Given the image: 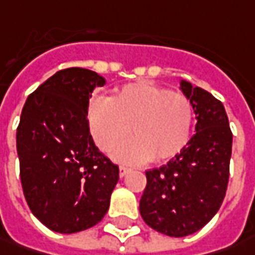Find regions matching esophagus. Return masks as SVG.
Returning a JSON list of instances; mask_svg holds the SVG:
<instances>
[{"label": "esophagus", "mask_w": 255, "mask_h": 255, "mask_svg": "<svg viewBox=\"0 0 255 255\" xmlns=\"http://www.w3.org/2000/svg\"><path fill=\"white\" fill-rule=\"evenodd\" d=\"M129 172H131V169L127 168V166H123V165L120 166V176H121V178H123V176H126V175H128Z\"/></svg>", "instance_id": "obj_1"}]
</instances>
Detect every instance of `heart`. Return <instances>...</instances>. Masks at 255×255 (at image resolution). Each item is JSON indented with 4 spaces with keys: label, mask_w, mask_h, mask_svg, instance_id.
Instances as JSON below:
<instances>
[{
    "label": "heart",
    "mask_w": 255,
    "mask_h": 255,
    "mask_svg": "<svg viewBox=\"0 0 255 255\" xmlns=\"http://www.w3.org/2000/svg\"><path fill=\"white\" fill-rule=\"evenodd\" d=\"M93 139L110 152L129 135L114 156L128 163H162L179 155L189 144L195 109L186 94L151 82L131 83L110 100L97 97L87 109Z\"/></svg>",
    "instance_id": "obj_1"
}]
</instances>
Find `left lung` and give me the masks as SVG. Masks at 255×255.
<instances>
[{
	"label": "left lung",
	"mask_w": 255,
	"mask_h": 255,
	"mask_svg": "<svg viewBox=\"0 0 255 255\" xmlns=\"http://www.w3.org/2000/svg\"><path fill=\"white\" fill-rule=\"evenodd\" d=\"M196 114V134L185 149L161 168L145 172L139 200L144 222L169 237L200 230L220 209L230 175L233 134L222 101L182 82Z\"/></svg>",
	"instance_id": "obj_1"
}]
</instances>
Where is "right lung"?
Returning <instances> with one entry per match:
<instances>
[{"instance_id":"1","label":"right lung","mask_w":255,"mask_h":255,"mask_svg":"<svg viewBox=\"0 0 255 255\" xmlns=\"http://www.w3.org/2000/svg\"><path fill=\"white\" fill-rule=\"evenodd\" d=\"M106 80L83 67L59 70L28 96L16 128L23 195L48 229L63 234L97 224L110 206L119 166L97 149L89 99Z\"/></svg>"}]
</instances>
